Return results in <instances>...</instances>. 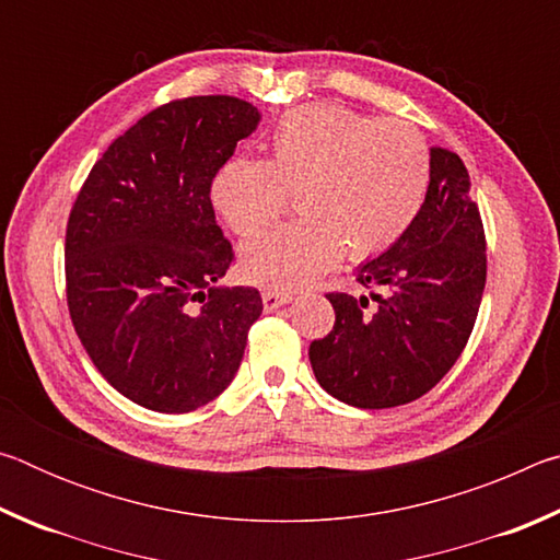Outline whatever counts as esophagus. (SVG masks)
Wrapping results in <instances>:
<instances>
[{
	"label": "esophagus",
	"instance_id": "esophagus-1",
	"mask_svg": "<svg viewBox=\"0 0 560 560\" xmlns=\"http://www.w3.org/2000/svg\"><path fill=\"white\" fill-rule=\"evenodd\" d=\"M261 301H264V311H277L283 306V303H289L291 296L289 293H279V291H264Z\"/></svg>",
	"mask_w": 560,
	"mask_h": 560
}]
</instances>
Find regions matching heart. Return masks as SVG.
Returning a JSON list of instances; mask_svg holds the SVG:
<instances>
[{"instance_id": "obj_1", "label": "heart", "mask_w": 560, "mask_h": 560, "mask_svg": "<svg viewBox=\"0 0 560 560\" xmlns=\"http://www.w3.org/2000/svg\"><path fill=\"white\" fill-rule=\"evenodd\" d=\"M271 160L236 155L217 170L210 197L236 234L261 230L296 192V222L254 234L242 273L271 289L306 287L343 257L365 259L402 236L430 185L420 132L343 106H303L271 132Z\"/></svg>"}]
</instances>
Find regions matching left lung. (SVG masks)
Returning a JSON list of instances; mask_svg holds the SVG:
<instances>
[{
    "label": "left lung",
    "mask_w": 560,
    "mask_h": 560,
    "mask_svg": "<svg viewBox=\"0 0 560 560\" xmlns=\"http://www.w3.org/2000/svg\"><path fill=\"white\" fill-rule=\"evenodd\" d=\"M469 173L430 148V185L397 242L355 269L371 293H328L336 324L308 348L318 385L336 400L383 410L432 390L467 346L487 281V242Z\"/></svg>",
    "instance_id": "8db88e82"
}]
</instances>
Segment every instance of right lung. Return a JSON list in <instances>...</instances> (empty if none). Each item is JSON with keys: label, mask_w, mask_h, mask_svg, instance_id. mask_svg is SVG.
Segmentation results:
<instances>
[{"label": "right lung", "mask_w": 560, "mask_h": 560, "mask_svg": "<svg viewBox=\"0 0 560 560\" xmlns=\"http://www.w3.org/2000/svg\"><path fill=\"white\" fill-rule=\"evenodd\" d=\"M261 113L232 96L160 106L110 143L66 230V299L75 334L120 395L189 412L226 390L261 316L249 287H222L232 244L210 187Z\"/></svg>", "instance_id": "right-lung-1"}]
</instances>
